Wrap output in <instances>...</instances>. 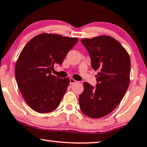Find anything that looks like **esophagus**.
<instances>
[{"label": "esophagus", "instance_id": "34e87169", "mask_svg": "<svg viewBox=\"0 0 147 147\" xmlns=\"http://www.w3.org/2000/svg\"><path fill=\"white\" fill-rule=\"evenodd\" d=\"M76 82V80H74V78H71V79H70V84H73L74 83H75Z\"/></svg>", "mask_w": 147, "mask_h": 147}]
</instances>
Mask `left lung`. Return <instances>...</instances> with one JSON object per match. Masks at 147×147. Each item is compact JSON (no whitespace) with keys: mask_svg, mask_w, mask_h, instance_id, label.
Here are the masks:
<instances>
[{"mask_svg":"<svg viewBox=\"0 0 147 147\" xmlns=\"http://www.w3.org/2000/svg\"><path fill=\"white\" fill-rule=\"evenodd\" d=\"M81 42L89 53L92 69L98 73L96 87L83 83L84 90L78 98L80 108L87 117L99 119L112 112L127 92L131 59L121 43L110 36L84 38Z\"/></svg>","mask_w":147,"mask_h":147,"instance_id":"left-lung-1","label":"left lung"}]
</instances>
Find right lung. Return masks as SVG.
<instances>
[{
    "mask_svg": "<svg viewBox=\"0 0 147 147\" xmlns=\"http://www.w3.org/2000/svg\"><path fill=\"white\" fill-rule=\"evenodd\" d=\"M77 38L42 33L27 42L15 66L18 86L28 106L40 113L55 111L69 86V78L51 74L56 64L61 65Z\"/></svg>",
    "mask_w": 147,
    "mask_h": 147,
    "instance_id": "add662e5",
    "label": "right lung"
}]
</instances>
